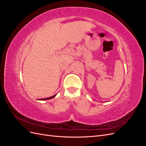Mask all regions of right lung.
<instances>
[{
    "label": "right lung",
    "instance_id": "right-lung-1",
    "mask_svg": "<svg viewBox=\"0 0 146 146\" xmlns=\"http://www.w3.org/2000/svg\"><path fill=\"white\" fill-rule=\"evenodd\" d=\"M56 94L53 96H51V97H49V98H44V99H39V100H49V99H51L52 98H54L56 96Z\"/></svg>",
    "mask_w": 146,
    "mask_h": 146
}]
</instances>
